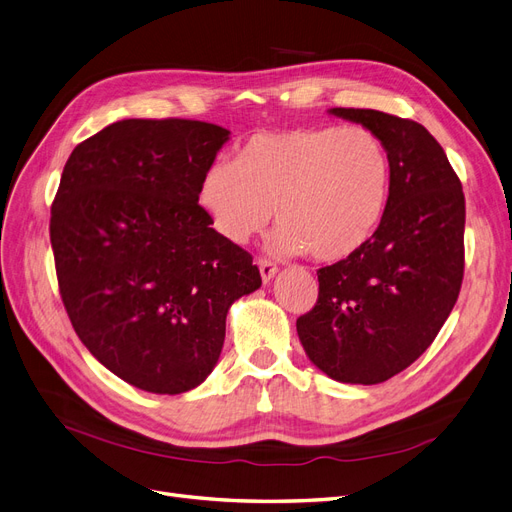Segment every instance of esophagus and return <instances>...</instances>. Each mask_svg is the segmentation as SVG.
<instances>
[{
  "label": "esophagus",
  "instance_id": "34e87169",
  "mask_svg": "<svg viewBox=\"0 0 512 512\" xmlns=\"http://www.w3.org/2000/svg\"><path fill=\"white\" fill-rule=\"evenodd\" d=\"M257 266H259V272H261V280H263V282H270V280L276 276V272H278L276 263L270 261V259H259Z\"/></svg>",
  "mask_w": 512,
  "mask_h": 512
}]
</instances>
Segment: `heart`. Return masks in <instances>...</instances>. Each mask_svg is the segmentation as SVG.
<instances>
[{
  "label": "heart",
  "mask_w": 512,
  "mask_h": 512,
  "mask_svg": "<svg viewBox=\"0 0 512 512\" xmlns=\"http://www.w3.org/2000/svg\"><path fill=\"white\" fill-rule=\"evenodd\" d=\"M392 189L384 141L365 126L259 132L236 162L215 160L198 183V206L234 244L282 223L278 255L337 261L356 253L382 223Z\"/></svg>",
  "instance_id": "1"
}]
</instances>
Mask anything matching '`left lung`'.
I'll list each match as a JSON object with an SVG mask.
<instances>
[{
    "label": "left lung",
    "mask_w": 512,
    "mask_h": 512,
    "mask_svg": "<svg viewBox=\"0 0 512 512\" xmlns=\"http://www.w3.org/2000/svg\"><path fill=\"white\" fill-rule=\"evenodd\" d=\"M329 113L384 141L392 189L375 234L316 272L318 301L297 318V335L331 380L371 386L420 358L456 306L466 206L443 147L422 124L375 109Z\"/></svg>",
    "instance_id": "left-lung-1"
}]
</instances>
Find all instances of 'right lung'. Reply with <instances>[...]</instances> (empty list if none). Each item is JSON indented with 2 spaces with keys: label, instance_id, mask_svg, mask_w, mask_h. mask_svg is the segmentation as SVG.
Listing matches in <instances>:
<instances>
[{
  "label": "right lung",
  "instance_id": "add662e5",
  "mask_svg": "<svg viewBox=\"0 0 512 512\" xmlns=\"http://www.w3.org/2000/svg\"><path fill=\"white\" fill-rule=\"evenodd\" d=\"M230 130L198 120H122L71 151L50 242L71 325L130 386L181 394L215 369L225 316L261 287L253 257L198 206Z\"/></svg>",
  "mask_w": 512,
  "mask_h": 512
}]
</instances>
